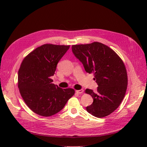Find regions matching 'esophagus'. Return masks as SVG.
<instances>
[{
    "mask_svg": "<svg viewBox=\"0 0 147 147\" xmlns=\"http://www.w3.org/2000/svg\"><path fill=\"white\" fill-rule=\"evenodd\" d=\"M83 91H84V90H77V91H76V92L77 93V94H82V93H83Z\"/></svg>",
    "mask_w": 147,
    "mask_h": 147,
    "instance_id": "1",
    "label": "esophagus"
}]
</instances>
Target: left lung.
Returning a JSON list of instances; mask_svg holds the SVG:
<instances>
[{"label":"left lung","mask_w":147,"mask_h":147,"mask_svg":"<svg viewBox=\"0 0 147 147\" xmlns=\"http://www.w3.org/2000/svg\"><path fill=\"white\" fill-rule=\"evenodd\" d=\"M75 56L83 64L87 73H94L97 91L86 89L93 102L86 110L102 118L116 110L122 102L127 86V72L123 61L110 48L99 42L72 45Z\"/></svg>","instance_id":"left-lung-1"}]
</instances>
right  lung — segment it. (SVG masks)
<instances>
[{
  "mask_svg": "<svg viewBox=\"0 0 147 147\" xmlns=\"http://www.w3.org/2000/svg\"><path fill=\"white\" fill-rule=\"evenodd\" d=\"M70 46L45 44L23 59L18 71V88L29 108L43 117L54 115L74 96V89H63L53 83L57 63Z\"/></svg>",
  "mask_w": 147,
  "mask_h": 147,
  "instance_id": "1",
  "label": "right lung"
}]
</instances>
